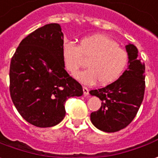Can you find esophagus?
<instances>
[{
    "label": "esophagus",
    "mask_w": 158,
    "mask_h": 158,
    "mask_svg": "<svg viewBox=\"0 0 158 158\" xmlns=\"http://www.w3.org/2000/svg\"><path fill=\"white\" fill-rule=\"evenodd\" d=\"M82 90H83V94L85 95V96H88L89 95V89L88 88H86V87H83L82 88Z\"/></svg>",
    "instance_id": "obj_1"
}]
</instances>
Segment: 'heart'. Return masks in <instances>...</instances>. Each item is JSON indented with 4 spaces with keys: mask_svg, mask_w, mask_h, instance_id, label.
<instances>
[{
    "mask_svg": "<svg viewBox=\"0 0 158 158\" xmlns=\"http://www.w3.org/2000/svg\"><path fill=\"white\" fill-rule=\"evenodd\" d=\"M62 57L64 67L71 74L80 68L81 57L89 59L86 64L88 69L74 76L83 84H92L96 81L101 85L110 84L121 76L128 63L127 52L102 34L86 37L78 46L65 43L62 48Z\"/></svg>",
    "mask_w": 158,
    "mask_h": 158,
    "instance_id": "heart-1",
    "label": "heart"
}]
</instances>
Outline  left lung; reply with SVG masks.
Instances as JSON below:
<instances>
[{
  "instance_id": "obj_1",
  "label": "left lung",
  "mask_w": 158,
  "mask_h": 158,
  "mask_svg": "<svg viewBox=\"0 0 158 158\" xmlns=\"http://www.w3.org/2000/svg\"><path fill=\"white\" fill-rule=\"evenodd\" d=\"M128 55L127 69L105 88L89 91L102 102L101 108L90 114L91 122L101 131L115 132L127 127L135 118L143 102L145 66L139 56L134 44L126 45Z\"/></svg>"
}]
</instances>
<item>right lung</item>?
I'll list each match as a JSON object with an SVG mask.
<instances>
[{
  "mask_svg": "<svg viewBox=\"0 0 158 158\" xmlns=\"http://www.w3.org/2000/svg\"><path fill=\"white\" fill-rule=\"evenodd\" d=\"M59 24L38 28L20 42L11 59L10 95L19 114L38 127H54L65 117L64 102L82 88L65 70Z\"/></svg>",
  "mask_w": 158,
  "mask_h": 158,
  "instance_id": "obj_1",
  "label": "right lung"
}]
</instances>
